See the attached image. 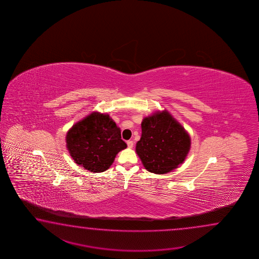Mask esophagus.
Segmentation results:
<instances>
[{
	"label": "esophagus",
	"mask_w": 259,
	"mask_h": 259,
	"mask_svg": "<svg viewBox=\"0 0 259 259\" xmlns=\"http://www.w3.org/2000/svg\"><path fill=\"white\" fill-rule=\"evenodd\" d=\"M127 144L128 148H132V147H133V145H134V143H133L132 141H127Z\"/></svg>",
	"instance_id": "obj_1"
}]
</instances>
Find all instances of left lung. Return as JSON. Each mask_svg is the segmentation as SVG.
I'll return each mask as SVG.
<instances>
[{"label": "left lung", "mask_w": 259, "mask_h": 259, "mask_svg": "<svg viewBox=\"0 0 259 259\" xmlns=\"http://www.w3.org/2000/svg\"><path fill=\"white\" fill-rule=\"evenodd\" d=\"M191 149V137L167 110L144 117L136 153L151 173L166 174L178 168Z\"/></svg>", "instance_id": "1"}]
</instances>
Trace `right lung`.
Segmentation results:
<instances>
[{"label":"right lung","mask_w":259,"mask_h":259,"mask_svg":"<svg viewBox=\"0 0 259 259\" xmlns=\"http://www.w3.org/2000/svg\"><path fill=\"white\" fill-rule=\"evenodd\" d=\"M66 142L74 162L94 173L108 169L116 154L127 148L120 127L108 114L99 112L74 124L66 133Z\"/></svg>","instance_id":"right-lung-1"}]
</instances>
